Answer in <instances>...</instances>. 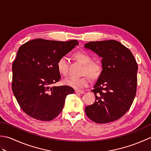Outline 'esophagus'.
<instances>
[{
  "label": "esophagus",
  "mask_w": 151,
  "mask_h": 151,
  "mask_svg": "<svg viewBox=\"0 0 151 151\" xmlns=\"http://www.w3.org/2000/svg\"><path fill=\"white\" fill-rule=\"evenodd\" d=\"M75 93H76L84 94V91H82V90H79V89H76V90H75Z\"/></svg>",
  "instance_id": "34e87169"
}]
</instances>
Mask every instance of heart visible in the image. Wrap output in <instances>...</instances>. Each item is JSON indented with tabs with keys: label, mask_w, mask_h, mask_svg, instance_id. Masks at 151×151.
<instances>
[{
	"label": "heart",
	"mask_w": 151,
	"mask_h": 151,
	"mask_svg": "<svg viewBox=\"0 0 151 151\" xmlns=\"http://www.w3.org/2000/svg\"><path fill=\"white\" fill-rule=\"evenodd\" d=\"M75 58L84 64L83 73L88 75L82 77H75L69 76L63 81V83L67 86L75 89H82L88 87L89 84V77L93 80L97 79L101 76L102 72V63L99 61H93L92 57L84 51H80L75 54ZM57 69L60 74L67 75L69 72V60L65 56L60 58L57 62Z\"/></svg>",
	"instance_id": "b5f03b06"
}]
</instances>
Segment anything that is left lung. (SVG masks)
I'll list each match as a JSON object with an SVG mask.
<instances>
[{"label":"left lung","instance_id":"obj_1","mask_svg":"<svg viewBox=\"0 0 151 151\" xmlns=\"http://www.w3.org/2000/svg\"><path fill=\"white\" fill-rule=\"evenodd\" d=\"M84 47L102 58L103 69L91 90L95 102L85 108L95 123L116 121L129 110L136 94L138 69L131 51L115 40L91 41Z\"/></svg>","mask_w":151,"mask_h":151}]
</instances>
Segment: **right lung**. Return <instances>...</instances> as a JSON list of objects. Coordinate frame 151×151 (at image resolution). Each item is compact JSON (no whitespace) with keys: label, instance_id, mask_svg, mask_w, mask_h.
<instances>
[{"label":"right lung","instance_id":"add662e5","mask_svg":"<svg viewBox=\"0 0 151 151\" xmlns=\"http://www.w3.org/2000/svg\"><path fill=\"white\" fill-rule=\"evenodd\" d=\"M78 45L77 40L36 39L19 49L12 65V88L21 108L30 117L54 119L63 110L67 95L75 93L69 86L52 85L61 79L58 60Z\"/></svg>","mask_w":151,"mask_h":151}]
</instances>
